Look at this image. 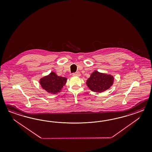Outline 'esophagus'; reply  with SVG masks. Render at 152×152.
Instances as JSON below:
<instances>
[{"mask_svg":"<svg viewBox=\"0 0 152 152\" xmlns=\"http://www.w3.org/2000/svg\"><path fill=\"white\" fill-rule=\"evenodd\" d=\"M73 76H81V74L80 72H77L76 73H74L72 74Z\"/></svg>","mask_w":152,"mask_h":152,"instance_id":"1","label":"esophagus"}]
</instances>
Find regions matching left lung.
<instances>
[{
	"label": "left lung",
	"mask_w": 152,
	"mask_h": 152,
	"mask_svg": "<svg viewBox=\"0 0 152 152\" xmlns=\"http://www.w3.org/2000/svg\"><path fill=\"white\" fill-rule=\"evenodd\" d=\"M114 78L111 75L103 74L95 71L86 81V85L92 91L102 92L110 88Z\"/></svg>",
	"instance_id": "1"
}]
</instances>
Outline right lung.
Masks as SVG:
<instances>
[{"label": "right lung", "mask_w": 152, "mask_h": 152, "mask_svg": "<svg viewBox=\"0 0 152 152\" xmlns=\"http://www.w3.org/2000/svg\"><path fill=\"white\" fill-rule=\"evenodd\" d=\"M67 78L58 76L52 72L48 75L41 78L39 83L42 88L48 93L56 94L60 92L67 82Z\"/></svg>", "instance_id": "add662e5"}]
</instances>
